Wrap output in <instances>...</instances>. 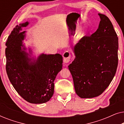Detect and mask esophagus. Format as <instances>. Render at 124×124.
<instances>
[{
    "label": "esophagus",
    "mask_w": 124,
    "mask_h": 124,
    "mask_svg": "<svg viewBox=\"0 0 124 124\" xmlns=\"http://www.w3.org/2000/svg\"><path fill=\"white\" fill-rule=\"evenodd\" d=\"M64 63H68L70 60V54L69 51H65L62 55Z\"/></svg>",
    "instance_id": "1"
}]
</instances>
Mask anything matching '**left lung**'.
<instances>
[{"mask_svg": "<svg viewBox=\"0 0 124 124\" xmlns=\"http://www.w3.org/2000/svg\"><path fill=\"white\" fill-rule=\"evenodd\" d=\"M99 27L72 47L75 59L68 66L76 94L81 98L100 95L109 85L118 65V37L106 15L98 13Z\"/></svg>", "mask_w": 124, "mask_h": 124, "instance_id": "obj_1", "label": "left lung"}]
</instances>
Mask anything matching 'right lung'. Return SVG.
Listing matches in <instances>:
<instances>
[{
	"label": "right lung",
	"instance_id": "1",
	"mask_svg": "<svg viewBox=\"0 0 124 124\" xmlns=\"http://www.w3.org/2000/svg\"><path fill=\"white\" fill-rule=\"evenodd\" d=\"M29 22L20 23L12 31L6 42V71L8 78L18 94L30 103L47 102L54 94V81L62 69V57L42 54L37 59L29 57L23 44L26 31L22 28ZM30 54L31 50L29 49ZM33 60V61H31Z\"/></svg>",
	"mask_w": 124,
	"mask_h": 124
}]
</instances>
